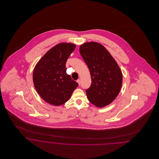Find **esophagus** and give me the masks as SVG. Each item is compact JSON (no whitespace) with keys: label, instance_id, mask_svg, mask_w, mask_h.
<instances>
[{"label":"esophagus","instance_id":"esophagus-1","mask_svg":"<svg viewBox=\"0 0 159 159\" xmlns=\"http://www.w3.org/2000/svg\"><path fill=\"white\" fill-rule=\"evenodd\" d=\"M77 82L79 83V85L80 84V79H77Z\"/></svg>","mask_w":159,"mask_h":159}]
</instances>
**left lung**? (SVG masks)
Listing matches in <instances>:
<instances>
[{"label": "left lung", "instance_id": "8db88e82", "mask_svg": "<svg viewBox=\"0 0 159 159\" xmlns=\"http://www.w3.org/2000/svg\"><path fill=\"white\" fill-rule=\"evenodd\" d=\"M80 53L89 67L92 84L86 90L89 101L103 107L115 100L120 91L122 75L110 53L102 45L90 42L80 46Z\"/></svg>", "mask_w": 159, "mask_h": 159}]
</instances>
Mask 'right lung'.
<instances>
[{
	"mask_svg": "<svg viewBox=\"0 0 159 159\" xmlns=\"http://www.w3.org/2000/svg\"><path fill=\"white\" fill-rule=\"evenodd\" d=\"M75 48L73 43H59L49 50L34 68V87L49 104L62 105L79 85L66 73V67L67 59Z\"/></svg>",
	"mask_w": 159,
	"mask_h": 159,
	"instance_id": "add662e5",
	"label": "right lung"
}]
</instances>
